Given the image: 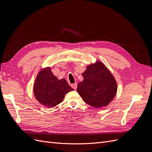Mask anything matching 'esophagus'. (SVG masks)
Instances as JSON below:
<instances>
[{
  "mask_svg": "<svg viewBox=\"0 0 152 152\" xmlns=\"http://www.w3.org/2000/svg\"><path fill=\"white\" fill-rule=\"evenodd\" d=\"M71 86H72V87L73 89H74L75 90L77 89V84H76V83H75V84H72V85H71Z\"/></svg>",
  "mask_w": 152,
  "mask_h": 152,
  "instance_id": "1",
  "label": "esophagus"
}]
</instances>
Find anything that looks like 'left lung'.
Listing matches in <instances>:
<instances>
[{
	"label": "left lung",
	"instance_id": "left-lung-1",
	"mask_svg": "<svg viewBox=\"0 0 152 152\" xmlns=\"http://www.w3.org/2000/svg\"><path fill=\"white\" fill-rule=\"evenodd\" d=\"M82 75L84 80L78 84L77 89L82 98L93 107H107L117 91V82L112 73L103 63L96 61L87 66Z\"/></svg>",
	"mask_w": 152,
	"mask_h": 152
}]
</instances>
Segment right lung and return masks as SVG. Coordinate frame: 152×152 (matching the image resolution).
Wrapping results in <instances>:
<instances>
[{
    "label": "right lung",
    "mask_w": 152,
    "mask_h": 152,
    "mask_svg": "<svg viewBox=\"0 0 152 152\" xmlns=\"http://www.w3.org/2000/svg\"><path fill=\"white\" fill-rule=\"evenodd\" d=\"M73 89L68 85L65 79H58L53 75L50 67L41 70L36 77L34 86L35 98L48 108L59 104L65 95Z\"/></svg>",
    "instance_id": "right-lung-1"
}]
</instances>
